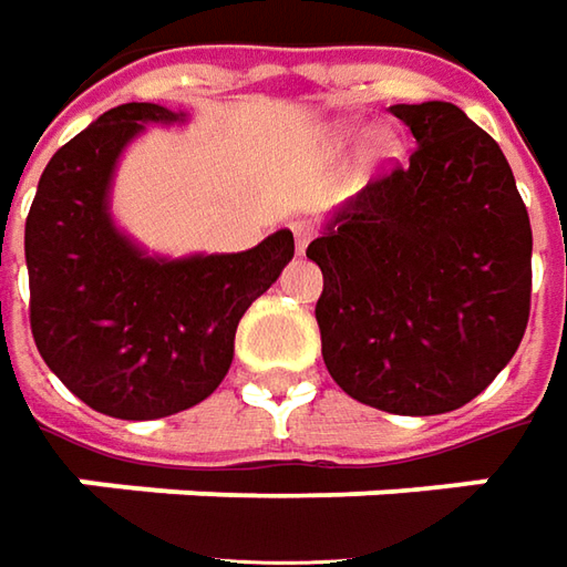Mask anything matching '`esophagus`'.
Instances as JSON below:
<instances>
[{
	"label": "esophagus",
	"instance_id": "34e87169",
	"mask_svg": "<svg viewBox=\"0 0 567 567\" xmlns=\"http://www.w3.org/2000/svg\"><path fill=\"white\" fill-rule=\"evenodd\" d=\"M292 237H296V249L302 252L306 246L311 243V237H315V224L311 221H296L292 224Z\"/></svg>",
	"mask_w": 567,
	"mask_h": 567
}]
</instances>
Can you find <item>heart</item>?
Returning a JSON list of instances; mask_svg holds the SVG:
<instances>
[{
    "instance_id": "obj_1",
    "label": "heart",
    "mask_w": 567,
    "mask_h": 567,
    "mask_svg": "<svg viewBox=\"0 0 567 567\" xmlns=\"http://www.w3.org/2000/svg\"><path fill=\"white\" fill-rule=\"evenodd\" d=\"M381 150H390V143H386V140H381Z\"/></svg>"
}]
</instances>
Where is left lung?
<instances>
[{"mask_svg":"<svg viewBox=\"0 0 567 567\" xmlns=\"http://www.w3.org/2000/svg\"><path fill=\"white\" fill-rule=\"evenodd\" d=\"M409 165L374 177L311 239L330 378L393 415L484 393L530 318V218L499 143L452 102L390 105Z\"/></svg>","mask_w":567,"mask_h":567,"instance_id":"1","label":"left lung"}]
</instances>
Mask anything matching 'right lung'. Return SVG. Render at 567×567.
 <instances>
[{
  "label": "right lung",
  "mask_w": 567,
  "mask_h": 567,
  "mask_svg": "<svg viewBox=\"0 0 567 567\" xmlns=\"http://www.w3.org/2000/svg\"><path fill=\"white\" fill-rule=\"evenodd\" d=\"M146 121L127 102L64 143L45 165L24 227L30 330L43 362L90 409L124 421L184 412L218 390L243 311L292 258V234L256 249L165 261L143 256L109 218L121 150Z\"/></svg>",
  "instance_id": "1"
}]
</instances>
